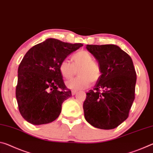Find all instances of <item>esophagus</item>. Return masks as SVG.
<instances>
[{
	"label": "esophagus",
	"mask_w": 153,
	"mask_h": 153,
	"mask_svg": "<svg viewBox=\"0 0 153 153\" xmlns=\"http://www.w3.org/2000/svg\"><path fill=\"white\" fill-rule=\"evenodd\" d=\"M77 93V91H75V90H72V91H71V94H72V95L76 94Z\"/></svg>",
	"instance_id": "esophagus-1"
}]
</instances>
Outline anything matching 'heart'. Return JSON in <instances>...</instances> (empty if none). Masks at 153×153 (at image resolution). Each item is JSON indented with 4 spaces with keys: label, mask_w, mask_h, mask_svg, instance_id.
<instances>
[{
    "label": "heart",
    "mask_w": 153,
    "mask_h": 153,
    "mask_svg": "<svg viewBox=\"0 0 153 153\" xmlns=\"http://www.w3.org/2000/svg\"><path fill=\"white\" fill-rule=\"evenodd\" d=\"M72 64L64 59L59 64V71L63 77L69 79L76 75L77 70L79 77L67 82L68 88L73 90H84L90 86L91 82H97L101 76V69L93 60L92 55L86 51H80L72 56Z\"/></svg>",
    "instance_id": "heart-1"
}]
</instances>
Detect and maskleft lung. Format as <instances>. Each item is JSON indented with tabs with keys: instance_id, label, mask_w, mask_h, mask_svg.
Returning <instances> with one entry per match:
<instances>
[{
	"instance_id": "1",
	"label": "left lung",
	"mask_w": 153,
	"mask_h": 153,
	"mask_svg": "<svg viewBox=\"0 0 153 153\" xmlns=\"http://www.w3.org/2000/svg\"><path fill=\"white\" fill-rule=\"evenodd\" d=\"M86 49L97 60L101 76L94 90L86 93L85 119L95 128L114 129L128 117L135 98L136 73L132 59L115 45H88Z\"/></svg>"
}]
</instances>
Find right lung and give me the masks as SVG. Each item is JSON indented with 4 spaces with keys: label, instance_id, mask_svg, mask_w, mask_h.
I'll return each mask as SVG.
<instances>
[{
    "label": "right lung",
    "instance_id": "add662e5",
    "mask_svg": "<svg viewBox=\"0 0 153 153\" xmlns=\"http://www.w3.org/2000/svg\"><path fill=\"white\" fill-rule=\"evenodd\" d=\"M82 46L48 38L27 52L18 68L15 94L19 112L27 122L42 125L59 117L63 102L71 97L59 64Z\"/></svg>",
    "mask_w": 153,
    "mask_h": 153
}]
</instances>
